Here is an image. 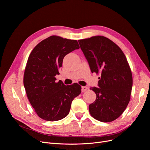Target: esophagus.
<instances>
[{
	"label": "esophagus",
	"mask_w": 150,
	"mask_h": 150,
	"mask_svg": "<svg viewBox=\"0 0 150 150\" xmlns=\"http://www.w3.org/2000/svg\"><path fill=\"white\" fill-rule=\"evenodd\" d=\"M88 89V88L86 87V86H82V88H81V91H82V92H85Z\"/></svg>",
	"instance_id": "1"
}]
</instances>
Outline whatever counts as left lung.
I'll return each mask as SVG.
<instances>
[{"mask_svg":"<svg viewBox=\"0 0 150 150\" xmlns=\"http://www.w3.org/2000/svg\"><path fill=\"white\" fill-rule=\"evenodd\" d=\"M91 72L100 74L99 88L89 110L94 119L101 122L116 120L129 102L133 77L123 52L112 40L104 36H93L78 40Z\"/></svg>","mask_w":150,"mask_h":150,"instance_id":"1","label":"left lung"}]
</instances>
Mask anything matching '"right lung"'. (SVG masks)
Returning a JSON list of instances; mask_svg holds the SVG:
<instances>
[{"mask_svg": "<svg viewBox=\"0 0 150 150\" xmlns=\"http://www.w3.org/2000/svg\"><path fill=\"white\" fill-rule=\"evenodd\" d=\"M76 40L52 35L42 40L29 56L24 85L29 101L39 117L49 121L64 118L73 99L81 93L77 83L66 86L56 82V74L67 54L78 49Z\"/></svg>", "mask_w": 150, "mask_h": 150, "instance_id": "obj_1", "label": "right lung"}]
</instances>
